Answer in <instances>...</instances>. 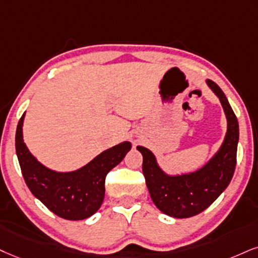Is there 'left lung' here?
<instances>
[{"label": "left lung", "instance_id": "obj_1", "mask_svg": "<svg viewBox=\"0 0 258 258\" xmlns=\"http://www.w3.org/2000/svg\"><path fill=\"white\" fill-rule=\"evenodd\" d=\"M206 82L222 105L227 132L219 151L202 167L189 173L168 174L161 170L148 148L136 147L144 157L142 172L152 201L168 217L190 218L208 208L228 186L236 168L239 141L237 117L221 88L212 80Z\"/></svg>", "mask_w": 258, "mask_h": 258}]
</instances>
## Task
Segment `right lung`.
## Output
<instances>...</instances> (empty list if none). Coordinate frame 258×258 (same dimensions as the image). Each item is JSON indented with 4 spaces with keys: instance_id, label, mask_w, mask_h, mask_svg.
Returning a JSON list of instances; mask_svg holds the SVG:
<instances>
[{
    "instance_id": "1",
    "label": "right lung",
    "mask_w": 258,
    "mask_h": 258,
    "mask_svg": "<svg viewBox=\"0 0 258 258\" xmlns=\"http://www.w3.org/2000/svg\"><path fill=\"white\" fill-rule=\"evenodd\" d=\"M25 113L19 120L15 149L28 189L57 217L84 220L100 208L105 196V177L132 149L124 141L101 152L85 166L71 172H58L44 166L28 151L22 136Z\"/></svg>"
}]
</instances>
